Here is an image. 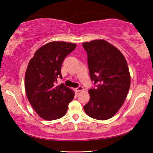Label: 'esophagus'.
<instances>
[{"label": "esophagus", "mask_w": 153, "mask_h": 153, "mask_svg": "<svg viewBox=\"0 0 153 153\" xmlns=\"http://www.w3.org/2000/svg\"><path fill=\"white\" fill-rule=\"evenodd\" d=\"M76 90H77V91H78V92H80V91H83V90H84V88H83L82 86H78L76 88Z\"/></svg>", "instance_id": "esophagus-1"}]
</instances>
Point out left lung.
I'll return each mask as SVG.
<instances>
[{
	"mask_svg": "<svg viewBox=\"0 0 153 153\" xmlns=\"http://www.w3.org/2000/svg\"><path fill=\"white\" fill-rule=\"evenodd\" d=\"M90 76L96 88L90 89V100L84 106L89 117L107 120L123 105L130 87V74L123 54L105 40L84 42Z\"/></svg>",
	"mask_w": 153,
	"mask_h": 153,
	"instance_id": "1",
	"label": "left lung"
}]
</instances>
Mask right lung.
I'll return each instance as SVG.
<instances>
[{
    "label": "right lung",
    "instance_id": "right-lung-1",
    "mask_svg": "<svg viewBox=\"0 0 153 153\" xmlns=\"http://www.w3.org/2000/svg\"><path fill=\"white\" fill-rule=\"evenodd\" d=\"M76 47L74 43L55 41L35 52L25 74V90L28 100L41 118L52 121L65 115L74 97L71 88L56 86L65 58Z\"/></svg>",
    "mask_w": 153,
    "mask_h": 153
}]
</instances>
